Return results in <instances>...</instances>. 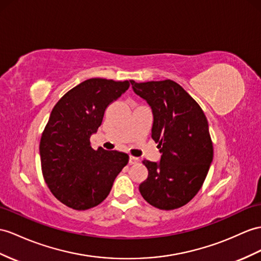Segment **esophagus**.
<instances>
[{
    "mask_svg": "<svg viewBox=\"0 0 261 261\" xmlns=\"http://www.w3.org/2000/svg\"><path fill=\"white\" fill-rule=\"evenodd\" d=\"M138 162H139V158L134 157V156H130V157H129V164H130V165H135V164H137Z\"/></svg>",
    "mask_w": 261,
    "mask_h": 261,
    "instance_id": "esophagus-1",
    "label": "esophagus"
}]
</instances>
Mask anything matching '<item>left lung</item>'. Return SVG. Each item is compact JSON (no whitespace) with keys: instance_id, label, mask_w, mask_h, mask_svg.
Returning <instances> with one entry per match:
<instances>
[{"instance_id":"left-lung-1","label":"left lung","mask_w":261,"mask_h":261,"mask_svg":"<svg viewBox=\"0 0 261 261\" xmlns=\"http://www.w3.org/2000/svg\"><path fill=\"white\" fill-rule=\"evenodd\" d=\"M130 84L151 107V138L162 152L160 163L143 161L148 177L139 192L148 204L163 211L185 206L199 192L214 157L205 114L174 81Z\"/></svg>"}]
</instances>
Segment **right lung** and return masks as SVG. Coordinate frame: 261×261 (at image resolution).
I'll list each match as a JSON object with an SVG mask.
<instances>
[{
	"instance_id": "add662e5",
	"label": "right lung",
	"mask_w": 261,
	"mask_h": 261,
	"mask_svg": "<svg viewBox=\"0 0 261 261\" xmlns=\"http://www.w3.org/2000/svg\"><path fill=\"white\" fill-rule=\"evenodd\" d=\"M128 87V81L90 79L53 107L40 142L41 165L50 193L65 206L86 211L99 205L128 163L125 152L94 150L90 142L106 107Z\"/></svg>"
}]
</instances>
